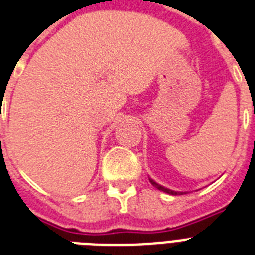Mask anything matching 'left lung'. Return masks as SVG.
<instances>
[{"instance_id":"obj_1","label":"left lung","mask_w":255,"mask_h":255,"mask_svg":"<svg viewBox=\"0 0 255 255\" xmlns=\"http://www.w3.org/2000/svg\"><path fill=\"white\" fill-rule=\"evenodd\" d=\"M149 181H150V183H152V185L154 186V187H156V188H158V190H161V191L166 192V194H170V195H182V194H183V192H179V191H173V190H170V188H166V187H163V186L158 185V183H157V182H154V181H153L152 178H149ZM185 194H186V192H185Z\"/></svg>"}]
</instances>
